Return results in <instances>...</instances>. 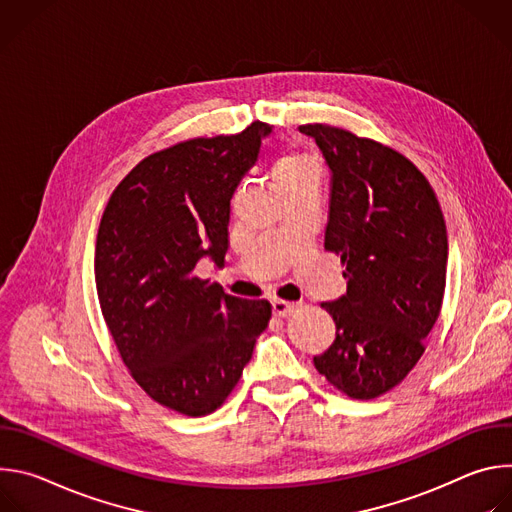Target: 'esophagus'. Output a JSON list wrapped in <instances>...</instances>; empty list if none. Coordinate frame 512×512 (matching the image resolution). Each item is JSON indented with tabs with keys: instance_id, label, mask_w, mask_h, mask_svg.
<instances>
[{
	"instance_id": "1",
	"label": "esophagus",
	"mask_w": 512,
	"mask_h": 512,
	"mask_svg": "<svg viewBox=\"0 0 512 512\" xmlns=\"http://www.w3.org/2000/svg\"><path fill=\"white\" fill-rule=\"evenodd\" d=\"M271 308H273V314L277 318H287V316L296 314L300 310L298 304H289V302H283V300H271Z\"/></svg>"
}]
</instances>
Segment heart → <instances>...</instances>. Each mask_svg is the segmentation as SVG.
I'll return each instance as SVG.
<instances>
[{
	"mask_svg": "<svg viewBox=\"0 0 512 512\" xmlns=\"http://www.w3.org/2000/svg\"><path fill=\"white\" fill-rule=\"evenodd\" d=\"M271 174H273V182L277 186V184H285V182H291V180L304 178L308 174H314V168L302 154L285 152L275 160Z\"/></svg>",
	"mask_w": 512,
	"mask_h": 512,
	"instance_id": "obj_1",
	"label": "heart"
}]
</instances>
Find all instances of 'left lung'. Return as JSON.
Here are the masks:
<instances>
[{
  "label": "left lung",
  "instance_id": "1",
  "mask_svg": "<svg viewBox=\"0 0 512 512\" xmlns=\"http://www.w3.org/2000/svg\"><path fill=\"white\" fill-rule=\"evenodd\" d=\"M332 172L324 249L338 255L346 296L322 304L336 338L314 367L350 399L397 387L425 352L442 312L448 233L419 168L381 141L306 123Z\"/></svg>",
  "mask_w": 512,
  "mask_h": 512
}]
</instances>
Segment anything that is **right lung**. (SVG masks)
I'll use <instances>...</instances> for the list:
<instances>
[{
    "label": "right lung",
    "mask_w": 512,
    "mask_h": 512,
    "mask_svg": "<svg viewBox=\"0 0 512 512\" xmlns=\"http://www.w3.org/2000/svg\"><path fill=\"white\" fill-rule=\"evenodd\" d=\"M271 127L194 137L143 158L113 190L97 233L95 283L133 381L156 403L202 417L239 383L267 300H241L196 277L229 249L231 198Z\"/></svg>",
    "instance_id": "1"
}]
</instances>
